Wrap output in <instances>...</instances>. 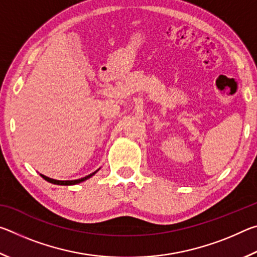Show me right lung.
Listing matches in <instances>:
<instances>
[{"label":"right lung","instance_id":"obj_1","mask_svg":"<svg viewBox=\"0 0 257 257\" xmlns=\"http://www.w3.org/2000/svg\"><path fill=\"white\" fill-rule=\"evenodd\" d=\"M98 170H99V169H98ZM98 170H96V171L93 172V173H90V175L86 176V177H84V178H80V179H77V180H55V179H52V178H49V177H46V176H44V175H41V177L43 178V179H45L46 181L51 182V184L60 185V186H71V185L80 184V182L85 181V180H87V179H89V178H92Z\"/></svg>","mask_w":257,"mask_h":257}]
</instances>
